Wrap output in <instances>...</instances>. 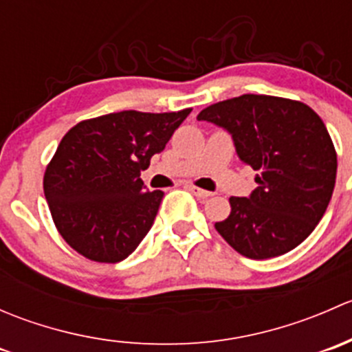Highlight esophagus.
Wrapping results in <instances>:
<instances>
[{"instance_id":"obj_1","label":"esophagus","mask_w":352,"mask_h":352,"mask_svg":"<svg viewBox=\"0 0 352 352\" xmlns=\"http://www.w3.org/2000/svg\"><path fill=\"white\" fill-rule=\"evenodd\" d=\"M187 189H189L190 192H192L194 196L199 199H208L209 196H211V192H208V190H204V189H199V187H196V186H187Z\"/></svg>"}]
</instances>
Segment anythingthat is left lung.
Segmentation results:
<instances>
[{
    "label": "left lung",
    "mask_w": 352,
    "mask_h": 352,
    "mask_svg": "<svg viewBox=\"0 0 352 352\" xmlns=\"http://www.w3.org/2000/svg\"><path fill=\"white\" fill-rule=\"evenodd\" d=\"M228 131L236 155L257 170V189L230 197L219 235L248 258H271L298 247L324 216L337 173V153L318 113L303 102L247 94L197 116Z\"/></svg>",
    "instance_id": "obj_1"
}]
</instances>
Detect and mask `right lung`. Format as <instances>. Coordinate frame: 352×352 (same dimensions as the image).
I'll list each match as a JSON object with an SVG mask.
<instances>
[{"label": "right lung", "instance_id": "right-lung-1", "mask_svg": "<svg viewBox=\"0 0 352 352\" xmlns=\"http://www.w3.org/2000/svg\"><path fill=\"white\" fill-rule=\"evenodd\" d=\"M192 109L107 113L65 134L44 173L52 219L71 248L95 262L124 261L150 232L163 199L144 189L141 170Z\"/></svg>", "mask_w": 352, "mask_h": 352}]
</instances>
